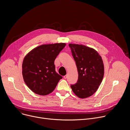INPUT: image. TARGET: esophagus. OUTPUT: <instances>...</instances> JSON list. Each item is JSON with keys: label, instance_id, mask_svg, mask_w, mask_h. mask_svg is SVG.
<instances>
[{"label": "esophagus", "instance_id": "1", "mask_svg": "<svg viewBox=\"0 0 130 130\" xmlns=\"http://www.w3.org/2000/svg\"><path fill=\"white\" fill-rule=\"evenodd\" d=\"M67 77V75H65V76H64V79H66Z\"/></svg>", "mask_w": 130, "mask_h": 130}]
</instances>
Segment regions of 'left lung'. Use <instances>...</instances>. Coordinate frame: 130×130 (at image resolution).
<instances>
[{
    "instance_id": "left-lung-1",
    "label": "left lung",
    "mask_w": 130,
    "mask_h": 130,
    "mask_svg": "<svg viewBox=\"0 0 130 130\" xmlns=\"http://www.w3.org/2000/svg\"><path fill=\"white\" fill-rule=\"evenodd\" d=\"M76 62L78 80L71 85L75 94L80 98L93 95L100 85L104 76V65L100 55L95 49L82 45L69 44Z\"/></svg>"
}]
</instances>
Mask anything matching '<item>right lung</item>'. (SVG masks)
<instances>
[{"mask_svg":"<svg viewBox=\"0 0 130 130\" xmlns=\"http://www.w3.org/2000/svg\"><path fill=\"white\" fill-rule=\"evenodd\" d=\"M65 43L43 45L25 57L22 73L27 86L34 93L45 96L53 91L62 77L55 71L54 60Z\"/></svg>","mask_w":130,"mask_h":130,"instance_id":"1","label":"right lung"}]
</instances>
